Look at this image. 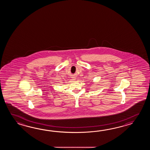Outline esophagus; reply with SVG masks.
<instances>
[{
    "label": "esophagus",
    "instance_id": "34e87169",
    "mask_svg": "<svg viewBox=\"0 0 150 150\" xmlns=\"http://www.w3.org/2000/svg\"><path fill=\"white\" fill-rule=\"evenodd\" d=\"M74 80L75 79V78H74Z\"/></svg>",
    "mask_w": 150,
    "mask_h": 150
}]
</instances>
